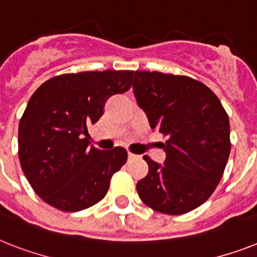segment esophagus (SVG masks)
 Listing matches in <instances>:
<instances>
[{"label":"esophagus","instance_id":"obj_1","mask_svg":"<svg viewBox=\"0 0 257 257\" xmlns=\"http://www.w3.org/2000/svg\"><path fill=\"white\" fill-rule=\"evenodd\" d=\"M137 157H139V156H136L135 153L128 152V159H129V160H135V159H137Z\"/></svg>","mask_w":257,"mask_h":257}]
</instances>
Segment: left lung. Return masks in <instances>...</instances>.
I'll return each mask as SVG.
<instances>
[{"mask_svg":"<svg viewBox=\"0 0 257 257\" xmlns=\"http://www.w3.org/2000/svg\"><path fill=\"white\" fill-rule=\"evenodd\" d=\"M133 93L151 128L163 133L164 164L145 156L137 193L149 208L183 215L205 203L227 165L229 120L211 89L185 76L135 72Z\"/></svg>","mask_w":257,"mask_h":257,"instance_id":"1","label":"left lung"}]
</instances>
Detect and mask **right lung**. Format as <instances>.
Segmentation results:
<instances>
[{
  "label": "right lung",
  "instance_id": "add662e5",
  "mask_svg": "<svg viewBox=\"0 0 257 257\" xmlns=\"http://www.w3.org/2000/svg\"><path fill=\"white\" fill-rule=\"evenodd\" d=\"M132 77V70L61 74L30 97L18 125V157L45 203L77 212L104 199L128 153L122 147L100 151L90 145L88 125L100 120L109 97L131 88Z\"/></svg>",
  "mask_w": 257,
  "mask_h": 257
}]
</instances>
